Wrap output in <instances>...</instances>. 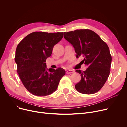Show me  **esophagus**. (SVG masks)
<instances>
[{
	"label": "esophagus",
	"mask_w": 127,
	"mask_h": 127,
	"mask_svg": "<svg viewBox=\"0 0 127 127\" xmlns=\"http://www.w3.org/2000/svg\"><path fill=\"white\" fill-rule=\"evenodd\" d=\"M74 72V71L72 70H68L67 71H66V74H72V73Z\"/></svg>",
	"instance_id": "esophagus-1"
}]
</instances>
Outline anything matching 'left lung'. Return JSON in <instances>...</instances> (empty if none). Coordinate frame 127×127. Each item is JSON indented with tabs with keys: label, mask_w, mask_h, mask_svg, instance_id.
Returning <instances> with one entry per match:
<instances>
[{
	"label": "left lung",
	"mask_w": 127,
	"mask_h": 127,
	"mask_svg": "<svg viewBox=\"0 0 127 127\" xmlns=\"http://www.w3.org/2000/svg\"><path fill=\"white\" fill-rule=\"evenodd\" d=\"M64 37L74 47L76 57H83L82 62L88 67L85 71H76L81 77L80 81L75 85L76 89L84 94L97 93L110 75L112 57L108 46L89 29L64 32Z\"/></svg>",
	"instance_id": "8db88e82"
}]
</instances>
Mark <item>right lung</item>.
Instances as JSON below:
<instances>
[{"label":"right lung","mask_w":127,"mask_h":127,"mask_svg":"<svg viewBox=\"0 0 127 127\" xmlns=\"http://www.w3.org/2000/svg\"><path fill=\"white\" fill-rule=\"evenodd\" d=\"M63 35V32H34L18 44L15 57L17 71L23 85L31 94L37 96L52 94L65 75V70L62 68L47 69L46 65L53 46Z\"/></svg>","instance_id":"add662e5"}]
</instances>
